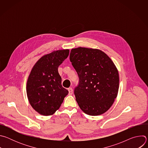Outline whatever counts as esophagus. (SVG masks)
<instances>
[{
    "label": "esophagus",
    "instance_id": "obj_1",
    "mask_svg": "<svg viewBox=\"0 0 148 148\" xmlns=\"http://www.w3.org/2000/svg\"><path fill=\"white\" fill-rule=\"evenodd\" d=\"M68 90H69V95H72L73 93V91L72 88H69L68 89Z\"/></svg>",
    "mask_w": 148,
    "mask_h": 148
}]
</instances>
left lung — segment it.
I'll list each match as a JSON object with an SVG mask.
<instances>
[{"mask_svg": "<svg viewBox=\"0 0 148 148\" xmlns=\"http://www.w3.org/2000/svg\"><path fill=\"white\" fill-rule=\"evenodd\" d=\"M70 60L79 78L74 92L81 110L92 116L107 111L119 89V74L112 61L99 50L85 47L72 49Z\"/></svg>", "mask_w": 148, "mask_h": 148, "instance_id": "1", "label": "left lung"}]
</instances>
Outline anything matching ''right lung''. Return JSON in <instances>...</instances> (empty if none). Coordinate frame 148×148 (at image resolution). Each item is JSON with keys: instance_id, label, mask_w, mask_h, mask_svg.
<instances>
[{"instance_id": "obj_1", "label": "right lung", "mask_w": 148, "mask_h": 148, "mask_svg": "<svg viewBox=\"0 0 148 148\" xmlns=\"http://www.w3.org/2000/svg\"><path fill=\"white\" fill-rule=\"evenodd\" d=\"M69 50L54 51L38 60L29 76L26 92L33 109L45 116L53 115L60 107L68 90L61 85L58 66L69 56Z\"/></svg>"}]
</instances>
